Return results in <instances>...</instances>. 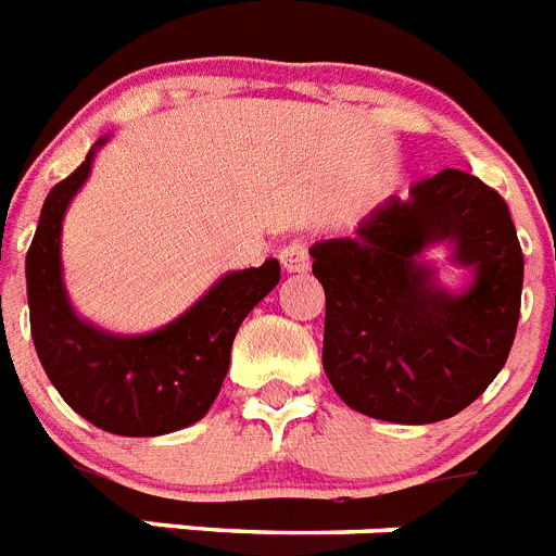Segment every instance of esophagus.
<instances>
[{
	"label": "esophagus",
	"instance_id": "obj_1",
	"mask_svg": "<svg viewBox=\"0 0 556 556\" xmlns=\"http://www.w3.org/2000/svg\"><path fill=\"white\" fill-rule=\"evenodd\" d=\"M281 264L287 273H306L309 269V241L292 239L289 244H283Z\"/></svg>",
	"mask_w": 556,
	"mask_h": 556
}]
</instances>
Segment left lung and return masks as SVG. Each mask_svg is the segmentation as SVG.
Returning a JSON list of instances; mask_svg holds the SVG:
<instances>
[{
  "label": "left lung",
  "instance_id": "obj_1",
  "mask_svg": "<svg viewBox=\"0 0 556 556\" xmlns=\"http://www.w3.org/2000/svg\"><path fill=\"white\" fill-rule=\"evenodd\" d=\"M454 244L473 273L464 293L434 283L420 261ZM312 273L326 292L324 368L337 396L371 419L430 425L490 388L515 343L523 250L509 205L458 168L391 197L351 239L317 241Z\"/></svg>",
  "mask_w": 556,
  "mask_h": 556
}]
</instances>
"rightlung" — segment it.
Wrapping results in <instances>:
<instances>
[{
    "label": "right lung",
    "instance_id": "right-lung-1",
    "mask_svg": "<svg viewBox=\"0 0 556 556\" xmlns=\"http://www.w3.org/2000/svg\"><path fill=\"white\" fill-rule=\"evenodd\" d=\"M103 140L94 142L101 149ZM94 149L45 199L27 250V303L36 354L61 400L115 435H163L211 410L230 368L232 337L281 281V264L227 273L191 309L151 334H112L73 309L61 269V222L87 182Z\"/></svg>",
    "mask_w": 556,
    "mask_h": 556
}]
</instances>
